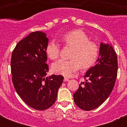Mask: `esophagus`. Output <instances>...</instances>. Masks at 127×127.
Returning <instances> with one entry per match:
<instances>
[{"mask_svg":"<svg viewBox=\"0 0 127 127\" xmlns=\"http://www.w3.org/2000/svg\"><path fill=\"white\" fill-rule=\"evenodd\" d=\"M69 80V79L68 78H64V82H68Z\"/></svg>","mask_w":127,"mask_h":127,"instance_id":"obj_1","label":"esophagus"}]
</instances>
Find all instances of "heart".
<instances>
[{"instance_id":"obj_1","label":"heart","mask_w":127,"mask_h":127,"mask_svg":"<svg viewBox=\"0 0 127 127\" xmlns=\"http://www.w3.org/2000/svg\"><path fill=\"white\" fill-rule=\"evenodd\" d=\"M64 45L73 48L70 60L59 59L52 64L55 73L64 76H70L79 69L91 67L96 62L99 55V47L95 43L90 41L84 32L80 30L71 31L59 38ZM45 52L49 59L55 60L59 55L60 45L55 41H51L46 45Z\"/></svg>"}]
</instances>
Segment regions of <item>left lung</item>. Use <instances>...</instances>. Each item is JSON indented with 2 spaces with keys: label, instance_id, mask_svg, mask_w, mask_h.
<instances>
[{
  "label": "left lung",
  "instance_id": "8db88e82",
  "mask_svg": "<svg viewBox=\"0 0 127 127\" xmlns=\"http://www.w3.org/2000/svg\"><path fill=\"white\" fill-rule=\"evenodd\" d=\"M97 64L86 72V82L79 85L73 95L74 101L79 108L91 111L106 100L115 86L118 63L112 46L101 43Z\"/></svg>",
  "mask_w": 127,
  "mask_h": 127
}]
</instances>
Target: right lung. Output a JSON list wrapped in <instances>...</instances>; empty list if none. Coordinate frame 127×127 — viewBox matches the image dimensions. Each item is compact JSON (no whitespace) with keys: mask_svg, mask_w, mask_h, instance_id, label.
I'll use <instances>...</instances> for the list:
<instances>
[{"mask_svg":"<svg viewBox=\"0 0 127 127\" xmlns=\"http://www.w3.org/2000/svg\"><path fill=\"white\" fill-rule=\"evenodd\" d=\"M48 41L44 32L31 33L18 43L11 57L12 79L17 94L28 105L39 111L55 103L64 78L62 75L46 76Z\"/></svg>","mask_w":127,"mask_h":127,"instance_id":"obj_1","label":"right lung"}]
</instances>
